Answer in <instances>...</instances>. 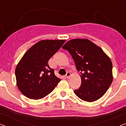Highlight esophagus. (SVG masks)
<instances>
[{"mask_svg":"<svg viewBox=\"0 0 126 126\" xmlns=\"http://www.w3.org/2000/svg\"><path fill=\"white\" fill-rule=\"evenodd\" d=\"M70 76H71V73H70V72H68L66 75V77L67 79H69Z\"/></svg>","mask_w":126,"mask_h":126,"instance_id":"obj_1","label":"esophagus"}]
</instances>
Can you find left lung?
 <instances>
[{"label":"left lung","instance_id":"left-lung-1","mask_svg":"<svg viewBox=\"0 0 126 126\" xmlns=\"http://www.w3.org/2000/svg\"><path fill=\"white\" fill-rule=\"evenodd\" d=\"M80 72L81 87L75 94L82 100L93 102L106 94L113 80L112 63L102 49L88 39H73L63 46Z\"/></svg>","mask_w":126,"mask_h":126}]
</instances>
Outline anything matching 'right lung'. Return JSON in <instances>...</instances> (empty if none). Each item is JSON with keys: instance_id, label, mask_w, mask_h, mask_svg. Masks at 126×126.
<instances>
[{"instance_id": "1", "label": "right lung", "mask_w": 126, "mask_h": 126, "mask_svg": "<svg viewBox=\"0 0 126 126\" xmlns=\"http://www.w3.org/2000/svg\"><path fill=\"white\" fill-rule=\"evenodd\" d=\"M65 42V39L41 40L22 57L15 69V76L17 87L26 97L42 99L52 92L60 81L48 61Z\"/></svg>"}]
</instances>
